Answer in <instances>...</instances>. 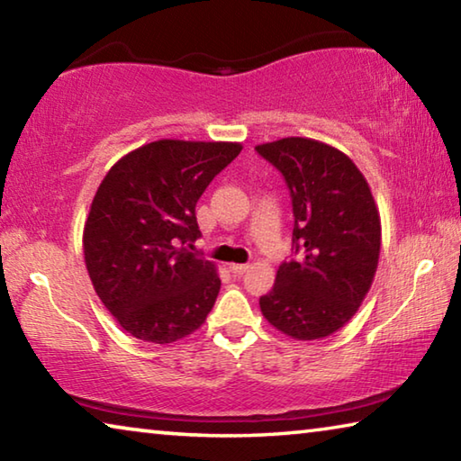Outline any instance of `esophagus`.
Wrapping results in <instances>:
<instances>
[{
	"mask_svg": "<svg viewBox=\"0 0 461 461\" xmlns=\"http://www.w3.org/2000/svg\"><path fill=\"white\" fill-rule=\"evenodd\" d=\"M248 268H249V264H230V272L233 276H241L244 272H248Z\"/></svg>",
	"mask_w": 461,
	"mask_h": 461,
	"instance_id": "esophagus-1",
	"label": "esophagus"
}]
</instances>
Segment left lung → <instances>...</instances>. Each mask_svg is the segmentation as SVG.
<instances>
[{"label":"left lung","mask_w":461,"mask_h":461,"mask_svg":"<svg viewBox=\"0 0 461 461\" xmlns=\"http://www.w3.org/2000/svg\"><path fill=\"white\" fill-rule=\"evenodd\" d=\"M291 191L296 258L260 296L262 315L294 339L327 338L370 291L380 256V215L364 175L338 148L311 138L256 146Z\"/></svg>","instance_id":"1"}]
</instances>
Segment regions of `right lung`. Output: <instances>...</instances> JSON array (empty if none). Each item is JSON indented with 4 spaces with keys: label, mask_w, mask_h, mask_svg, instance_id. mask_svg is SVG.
Returning a JSON list of instances; mask_svg holds the SVG:
<instances>
[{
    "label": "right lung",
    "mask_w": 461,
    "mask_h": 461,
    "mask_svg": "<svg viewBox=\"0 0 461 461\" xmlns=\"http://www.w3.org/2000/svg\"><path fill=\"white\" fill-rule=\"evenodd\" d=\"M241 152L238 142L158 140L109 168L83 230L97 296L138 339L173 343L205 323L221 280L183 244L199 236L194 207Z\"/></svg>",
    "instance_id": "obj_1"
}]
</instances>
